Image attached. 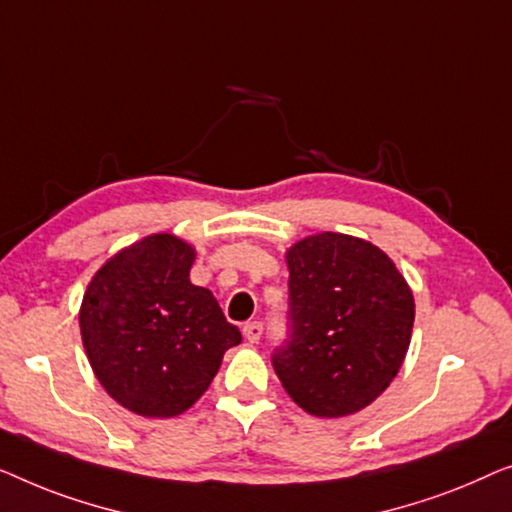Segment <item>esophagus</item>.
<instances>
[{
	"mask_svg": "<svg viewBox=\"0 0 512 512\" xmlns=\"http://www.w3.org/2000/svg\"><path fill=\"white\" fill-rule=\"evenodd\" d=\"M262 331V322H246V325H243V336H246L250 343H257L259 338H262Z\"/></svg>",
	"mask_w": 512,
	"mask_h": 512,
	"instance_id": "34e87169",
	"label": "esophagus"
}]
</instances>
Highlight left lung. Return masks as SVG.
<instances>
[{
  "label": "left lung",
  "mask_w": 512,
  "mask_h": 512,
  "mask_svg": "<svg viewBox=\"0 0 512 512\" xmlns=\"http://www.w3.org/2000/svg\"><path fill=\"white\" fill-rule=\"evenodd\" d=\"M287 269V338L273 350V369L311 415L357 413L401 369L413 292L383 250L345 234L299 241Z\"/></svg>",
  "instance_id": "left-lung-1"
}]
</instances>
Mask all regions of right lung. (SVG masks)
<instances>
[{
  "instance_id": "right-lung-1",
  "label": "right lung",
  "mask_w": 512,
  "mask_h": 512,
  "mask_svg": "<svg viewBox=\"0 0 512 512\" xmlns=\"http://www.w3.org/2000/svg\"><path fill=\"white\" fill-rule=\"evenodd\" d=\"M194 250L153 234L95 273L81 306L92 371L111 397L146 417H174L208 390L241 331L206 287L190 283Z\"/></svg>"
}]
</instances>
